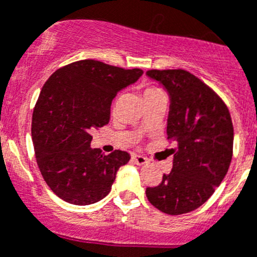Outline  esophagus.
Returning a JSON list of instances; mask_svg holds the SVG:
<instances>
[{"instance_id": "1", "label": "esophagus", "mask_w": 257, "mask_h": 257, "mask_svg": "<svg viewBox=\"0 0 257 257\" xmlns=\"http://www.w3.org/2000/svg\"><path fill=\"white\" fill-rule=\"evenodd\" d=\"M133 162L138 165H144L146 163H147V160H146V158L141 156V155H134Z\"/></svg>"}]
</instances>
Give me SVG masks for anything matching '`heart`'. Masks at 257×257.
<instances>
[{
    "mask_svg": "<svg viewBox=\"0 0 257 257\" xmlns=\"http://www.w3.org/2000/svg\"><path fill=\"white\" fill-rule=\"evenodd\" d=\"M160 89H156V88H147L146 90H144V94H151V93H155V92H159Z\"/></svg>",
    "mask_w": 257,
    "mask_h": 257,
    "instance_id": "obj_1",
    "label": "heart"
}]
</instances>
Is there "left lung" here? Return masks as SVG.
I'll return each mask as SVG.
<instances>
[{"mask_svg":"<svg viewBox=\"0 0 257 257\" xmlns=\"http://www.w3.org/2000/svg\"><path fill=\"white\" fill-rule=\"evenodd\" d=\"M147 76L168 92L167 135L177 147L171 150L172 171L146 194L163 213H189L209 200L227 173L234 144L230 111L219 95L190 72L151 69Z\"/></svg>","mask_w":257,"mask_h":257,"instance_id":"obj_1","label":"left lung"}]
</instances>
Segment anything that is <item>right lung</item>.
I'll use <instances>...</instances> for the list:
<instances>
[{
	"mask_svg": "<svg viewBox=\"0 0 257 257\" xmlns=\"http://www.w3.org/2000/svg\"><path fill=\"white\" fill-rule=\"evenodd\" d=\"M142 75L139 68L88 59L57 69L46 81L34 107L31 137L40 173L59 198L90 205L109 194L130 155L92 148L90 131L109 123L114 97Z\"/></svg>",
	"mask_w": 257,
	"mask_h": 257,
	"instance_id": "right-lung-1",
	"label": "right lung"
}]
</instances>
